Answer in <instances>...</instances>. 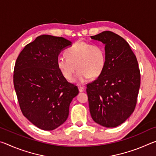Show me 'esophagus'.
I'll use <instances>...</instances> for the list:
<instances>
[{
  "label": "esophagus",
  "instance_id": "esophagus-1",
  "mask_svg": "<svg viewBox=\"0 0 156 156\" xmlns=\"http://www.w3.org/2000/svg\"><path fill=\"white\" fill-rule=\"evenodd\" d=\"M78 90L80 92H83L84 91V88L83 87H81V86H78Z\"/></svg>",
  "mask_w": 156,
  "mask_h": 156
}]
</instances>
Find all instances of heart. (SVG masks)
I'll list each match as a JSON object with an SVG mask.
<instances>
[{"instance_id":"b5f03b06","label":"heart","mask_w":156,"mask_h":156,"mask_svg":"<svg viewBox=\"0 0 156 156\" xmlns=\"http://www.w3.org/2000/svg\"><path fill=\"white\" fill-rule=\"evenodd\" d=\"M64 58L57 60L56 65L60 73L66 80L73 78L76 69H78L73 82L84 84L91 78H96L103 72L106 65L105 49L100 44L78 41L65 50Z\"/></svg>"}]
</instances>
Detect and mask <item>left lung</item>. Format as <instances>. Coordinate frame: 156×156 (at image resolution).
Instances as JSON below:
<instances>
[{
  "mask_svg": "<svg viewBox=\"0 0 156 156\" xmlns=\"http://www.w3.org/2000/svg\"><path fill=\"white\" fill-rule=\"evenodd\" d=\"M91 38L105 44L106 65L98 78L87 85L89 111L98 125L115 127L135 109L140 86L138 61L127 42L112 31Z\"/></svg>",
  "mask_w": 156,
  "mask_h": 156,
  "instance_id": "obj_1",
  "label": "left lung"
}]
</instances>
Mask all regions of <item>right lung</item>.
Returning <instances> with one entry per match:
<instances>
[{
    "label": "right lung",
    "instance_id": "obj_1",
    "mask_svg": "<svg viewBox=\"0 0 156 156\" xmlns=\"http://www.w3.org/2000/svg\"><path fill=\"white\" fill-rule=\"evenodd\" d=\"M72 43L62 37L41 35L20 53L14 71V85L20 109L39 129L51 131L67 120L77 86L58 69L60 53Z\"/></svg>",
    "mask_w": 156,
    "mask_h": 156
}]
</instances>
